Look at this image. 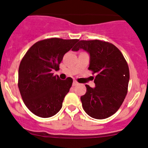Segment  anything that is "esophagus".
I'll return each mask as SVG.
<instances>
[{
    "label": "esophagus",
    "mask_w": 148,
    "mask_h": 148,
    "mask_svg": "<svg viewBox=\"0 0 148 148\" xmlns=\"http://www.w3.org/2000/svg\"><path fill=\"white\" fill-rule=\"evenodd\" d=\"M78 83L76 82V81H74V82H73V86H76V85H78Z\"/></svg>",
    "instance_id": "1"
}]
</instances>
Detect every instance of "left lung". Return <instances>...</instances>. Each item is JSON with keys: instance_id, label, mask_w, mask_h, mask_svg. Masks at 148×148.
Segmentation results:
<instances>
[{"instance_id": "left-lung-1", "label": "left lung", "mask_w": 148, "mask_h": 148, "mask_svg": "<svg viewBox=\"0 0 148 148\" xmlns=\"http://www.w3.org/2000/svg\"><path fill=\"white\" fill-rule=\"evenodd\" d=\"M79 49L90 53L88 70L96 75L95 88L86 84L87 92L81 97L83 109L92 118H108L119 109L127 93V63L121 51L108 41L80 40L72 50Z\"/></svg>"}]
</instances>
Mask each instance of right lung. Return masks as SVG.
<instances>
[{"instance_id":"obj_1","label":"right lung","mask_w":148,"mask_h":148,"mask_svg":"<svg viewBox=\"0 0 148 148\" xmlns=\"http://www.w3.org/2000/svg\"><path fill=\"white\" fill-rule=\"evenodd\" d=\"M78 40L44 39L34 44L23 57L18 69V86L23 102L33 114L49 118L62 108L73 78L61 80L52 71L59 70L64 54Z\"/></svg>"}]
</instances>
